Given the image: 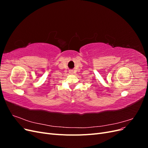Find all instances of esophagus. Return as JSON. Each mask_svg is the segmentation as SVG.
I'll return each mask as SVG.
<instances>
[{
	"instance_id": "1",
	"label": "esophagus",
	"mask_w": 148,
	"mask_h": 148,
	"mask_svg": "<svg viewBox=\"0 0 148 148\" xmlns=\"http://www.w3.org/2000/svg\"><path fill=\"white\" fill-rule=\"evenodd\" d=\"M69 73H70V74H71V75H73V70H70V71H69Z\"/></svg>"
}]
</instances>
